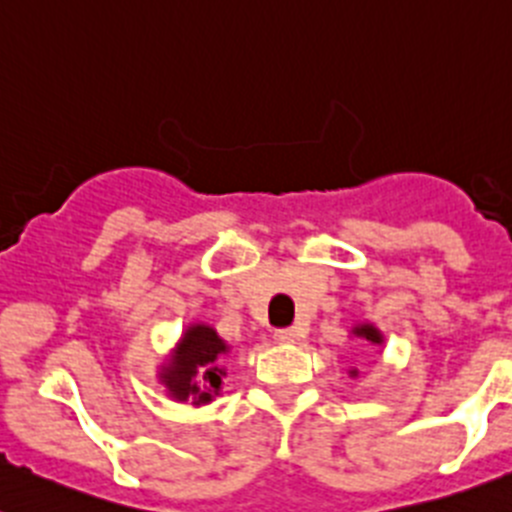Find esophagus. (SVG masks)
Masks as SVG:
<instances>
[{"label": "esophagus", "instance_id": "34e87169", "mask_svg": "<svg viewBox=\"0 0 512 512\" xmlns=\"http://www.w3.org/2000/svg\"><path fill=\"white\" fill-rule=\"evenodd\" d=\"M300 338H303V333L298 328H280V331H275V341L280 343H298Z\"/></svg>", "mask_w": 512, "mask_h": 512}]
</instances>
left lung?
Instances as JSON below:
<instances>
[{
    "label": "left lung",
    "mask_w": 512,
    "mask_h": 512,
    "mask_svg": "<svg viewBox=\"0 0 512 512\" xmlns=\"http://www.w3.org/2000/svg\"><path fill=\"white\" fill-rule=\"evenodd\" d=\"M353 336L358 338H366L369 343H374V346H381L384 343V336H381V331L376 326H371V323H358L356 328H353ZM356 374V371H353Z\"/></svg>",
    "instance_id": "1"
}]
</instances>
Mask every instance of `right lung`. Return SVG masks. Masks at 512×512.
<instances>
[{"label":"right lung","instance_id":"add662e5","mask_svg":"<svg viewBox=\"0 0 512 512\" xmlns=\"http://www.w3.org/2000/svg\"><path fill=\"white\" fill-rule=\"evenodd\" d=\"M229 346L217 336L212 326L191 323L176 343L174 353L161 366V384L176 401L209 404L222 391V379L227 376Z\"/></svg>","mask_w":512,"mask_h":512}]
</instances>
